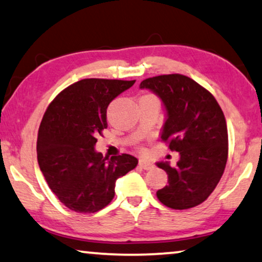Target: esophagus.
Returning a JSON list of instances; mask_svg holds the SVG:
<instances>
[{
    "label": "esophagus",
    "instance_id": "1",
    "mask_svg": "<svg viewBox=\"0 0 262 262\" xmlns=\"http://www.w3.org/2000/svg\"><path fill=\"white\" fill-rule=\"evenodd\" d=\"M139 165L141 168H143L144 170H149L154 167V165L149 161H146V160H140L139 161Z\"/></svg>",
    "mask_w": 262,
    "mask_h": 262
}]
</instances>
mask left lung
<instances>
[{"instance_id":"left-lung-1","label":"left lung","mask_w":262,"mask_h":262,"mask_svg":"<svg viewBox=\"0 0 262 262\" xmlns=\"http://www.w3.org/2000/svg\"><path fill=\"white\" fill-rule=\"evenodd\" d=\"M147 88L160 96L167 111L161 140L180 160L171 167L159 162L168 174V186L156 192L163 205L188 209L200 205L224 174L228 158V133L221 107L212 94L181 74L159 75L143 80Z\"/></svg>"}]
</instances>
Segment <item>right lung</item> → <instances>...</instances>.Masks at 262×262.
Returning <instances> with one entry per match:
<instances>
[{
	"label": "right lung",
	"mask_w": 262,
	"mask_h": 262,
	"mask_svg": "<svg viewBox=\"0 0 262 262\" xmlns=\"http://www.w3.org/2000/svg\"><path fill=\"white\" fill-rule=\"evenodd\" d=\"M135 83L84 79L54 99L37 135V161L58 200L76 213H95L111 204L115 182L138 165L129 154L103 158L94 146L107 128L108 104Z\"/></svg>",
	"instance_id": "add662e5"
}]
</instances>
